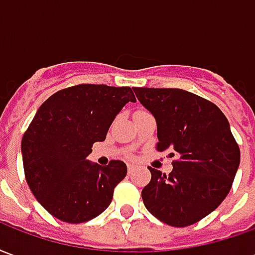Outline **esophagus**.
<instances>
[{"instance_id":"esophagus-1","label":"esophagus","mask_w":255,"mask_h":255,"mask_svg":"<svg viewBox=\"0 0 255 255\" xmlns=\"http://www.w3.org/2000/svg\"><path fill=\"white\" fill-rule=\"evenodd\" d=\"M135 168H136V166L133 165V164H128V165H127L128 173H132V172H133V171H135Z\"/></svg>"}]
</instances>
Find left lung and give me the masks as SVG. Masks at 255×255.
Masks as SVG:
<instances>
[{"label":"left lung","mask_w":255,"mask_h":255,"mask_svg":"<svg viewBox=\"0 0 255 255\" xmlns=\"http://www.w3.org/2000/svg\"><path fill=\"white\" fill-rule=\"evenodd\" d=\"M154 116L158 151L176 157L169 175L149 166L146 209L172 227H187L219 208L241 164L230 123L213 102L180 89H133Z\"/></svg>","instance_id":"8db88e82"}]
</instances>
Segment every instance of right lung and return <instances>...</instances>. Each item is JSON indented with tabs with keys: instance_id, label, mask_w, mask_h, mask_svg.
<instances>
[{
	"instance_id": "1",
	"label": "right lung",
	"mask_w": 255,
	"mask_h": 255,
	"mask_svg": "<svg viewBox=\"0 0 255 255\" xmlns=\"http://www.w3.org/2000/svg\"><path fill=\"white\" fill-rule=\"evenodd\" d=\"M131 87L78 84L49 97L36 111L21 139L25 180L43 208L56 219L79 224L100 216L127 165L112 160L102 166L87 160L95 142L128 102Z\"/></svg>"
}]
</instances>
